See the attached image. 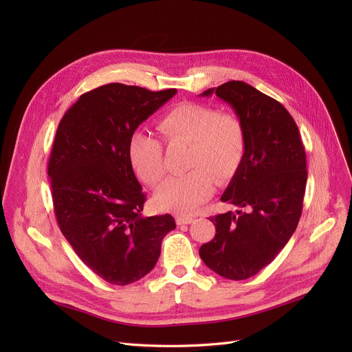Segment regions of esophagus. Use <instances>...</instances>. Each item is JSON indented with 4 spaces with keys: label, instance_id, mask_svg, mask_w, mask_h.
<instances>
[{
    "label": "esophagus",
    "instance_id": "esophagus-1",
    "mask_svg": "<svg viewBox=\"0 0 352 352\" xmlns=\"http://www.w3.org/2000/svg\"><path fill=\"white\" fill-rule=\"evenodd\" d=\"M194 217H191V215H177L175 217V221H177V224L178 226H186V224H191V223H194Z\"/></svg>",
    "mask_w": 352,
    "mask_h": 352
}]
</instances>
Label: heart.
I'll return each instance as SVG.
<instances>
[{"label":"heart","instance_id":"1","mask_svg":"<svg viewBox=\"0 0 352 352\" xmlns=\"http://www.w3.org/2000/svg\"><path fill=\"white\" fill-rule=\"evenodd\" d=\"M158 129L170 146L188 145L187 174L166 179L155 194L157 206L166 211L192 212L214 191V179L226 182L236 173L245 154V128L232 113L182 102L158 121ZM129 161L148 186H157L165 173L164 146L151 133L137 129L128 142Z\"/></svg>","mask_w":352,"mask_h":352}]
</instances>
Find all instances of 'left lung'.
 I'll list each match as a JSON object with an SVG mask.
<instances>
[{
  "label": "left lung",
  "mask_w": 352,
  "mask_h": 352,
  "mask_svg": "<svg viewBox=\"0 0 352 352\" xmlns=\"http://www.w3.org/2000/svg\"><path fill=\"white\" fill-rule=\"evenodd\" d=\"M245 128V154L221 201L244 208L210 217L215 236L199 256L218 275L247 280L289 241L302 214L307 158L298 126L285 107L243 81L210 88Z\"/></svg>",
  "instance_id": "8db88e82"
}]
</instances>
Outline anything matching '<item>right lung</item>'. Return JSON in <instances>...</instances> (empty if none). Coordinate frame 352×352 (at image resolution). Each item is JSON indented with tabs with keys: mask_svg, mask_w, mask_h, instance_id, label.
<instances>
[{
	"mask_svg": "<svg viewBox=\"0 0 352 352\" xmlns=\"http://www.w3.org/2000/svg\"><path fill=\"white\" fill-rule=\"evenodd\" d=\"M177 94L113 82L82 94L58 124L48 161L57 223L100 278L128 285L150 272L170 214L142 217L145 194L128 155L138 125Z\"/></svg>",
	"mask_w": 352,
	"mask_h": 352,
	"instance_id": "1",
	"label": "right lung"
}]
</instances>
